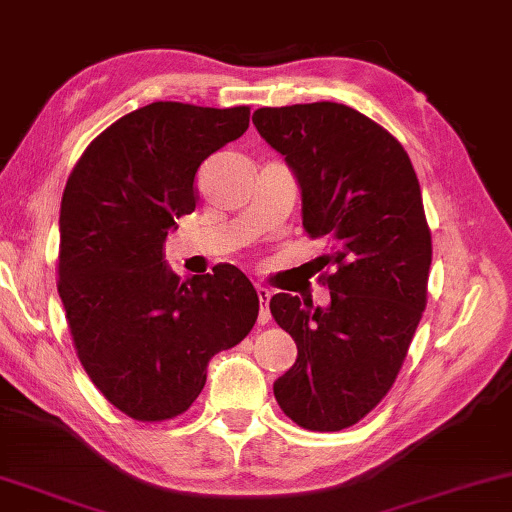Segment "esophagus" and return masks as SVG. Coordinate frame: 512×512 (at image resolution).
Instances as JSON below:
<instances>
[{
  "instance_id": "obj_1",
  "label": "esophagus",
  "mask_w": 512,
  "mask_h": 512,
  "mask_svg": "<svg viewBox=\"0 0 512 512\" xmlns=\"http://www.w3.org/2000/svg\"><path fill=\"white\" fill-rule=\"evenodd\" d=\"M257 299L262 303V308H259V324H266L271 319V310H269V299H271V292L262 285H257Z\"/></svg>"
}]
</instances>
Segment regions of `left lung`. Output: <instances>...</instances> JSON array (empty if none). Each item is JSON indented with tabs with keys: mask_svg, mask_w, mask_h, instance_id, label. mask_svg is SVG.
Segmentation results:
<instances>
[{
	"mask_svg": "<svg viewBox=\"0 0 512 512\" xmlns=\"http://www.w3.org/2000/svg\"><path fill=\"white\" fill-rule=\"evenodd\" d=\"M253 124L285 156L305 232L329 241L317 259L333 266L326 308L285 292L269 303L299 349L273 395L305 430H345L393 386L425 310L432 239L421 186L402 144L349 105L259 108Z\"/></svg>",
	"mask_w": 512,
	"mask_h": 512,
	"instance_id": "left-lung-1",
	"label": "left lung"
}]
</instances>
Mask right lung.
Masks as SVG:
<instances>
[{
  "label": "right lung",
  "mask_w": 512,
  "mask_h": 512,
  "mask_svg": "<svg viewBox=\"0 0 512 512\" xmlns=\"http://www.w3.org/2000/svg\"><path fill=\"white\" fill-rule=\"evenodd\" d=\"M250 108L158 101L96 137L59 211V296L80 363L119 411L167 421L207 384V365L255 326L259 299L220 264L181 280L163 262L174 218L195 211V174L246 133Z\"/></svg>",
  "instance_id": "add662e5"
}]
</instances>
